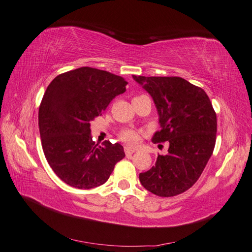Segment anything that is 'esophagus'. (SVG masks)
Returning <instances> with one entry per match:
<instances>
[{
  "mask_svg": "<svg viewBox=\"0 0 252 252\" xmlns=\"http://www.w3.org/2000/svg\"><path fill=\"white\" fill-rule=\"evenodd\" d=\"M125 153H126V156H131L133 153H135V149L134 148H131L129 146H126L125 147Z\"/></svg>",
  "mask_w": 252,
  "mask_h": 252,
  "instance_id": "1",
  "label": "esophagus"
}]
</instances>
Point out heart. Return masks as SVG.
<instances>
[{
  "instance_id": "heart-1",
  "label": "heart",
  "mask_w": 252,
  "mask_h": 252,
  "mask_svg": "<svg viewBox=\"0 0 252 252\" xmlns=\"http://www.w3.org/2000/svg\"><path fill=\"white\" fill-rule=\"evenodd\" d=\"M120 138L129 145H134L138 141V133L133 130H125L121 132Z\"/></svg>"
}]
</instances>
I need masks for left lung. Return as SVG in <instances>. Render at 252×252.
I'll list each match as a JSON object with an SVG mask.
<instances>
[{"label":"left lung","mask_w":252,"mask_h":252,"mask_svg":"<svg viewBox=\"0 0 252 252\" xmlns=\"http://www.w3.org/2000/svg\"><path fill=\"white\" fill-rule=\"evenodd\" d=\"M133 79L152 96L160 130L154 143L169 142L167 155H158L154 167L140 173L145 189L160 197L182 194L194 185L216 145L217 115L202 89L180 77Z\"/></svg>","instance_id":"8db88e82"}]
</instances>
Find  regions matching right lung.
Returning a JSON list of instances; mask_svg holds the SVG:
<instances>
[{
    "mask_svg": "<svg viewBox=\"0 0 252 252\" xmlns=\"http://www.w3.org/2000/svg\"><path fill=\"white\" fill-rule=\"evenodd\" d=\"M125 79L99 69L81 67L57 76L39 108L42 148L55 174L80 189L103 185L126 156L119 143L93 142L91 121L112 98L126 92Z\"/></svg>",
    "mask_w": 252,
    "mask_h": 252,
    "instance_id": "right-lung-1",
    "label": "right lung"
}]
</instances>
